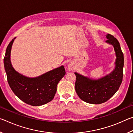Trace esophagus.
I'll return each mask as SVG.
<instances>
[{"label":"esophagus","instance_id":"1","mask_svg":"<svg viewBox=\"0 0 133 133\" xmlns=\"http://www.w3.org/2000/svg\"><path fill=\"white\" fill-rule=\"evenodd\" d=\"M68 69L69 70H73V69H74L73 65L72 64H69L68 66Z\"/></svg>","mask_w":133,"mask_h":133}]
</instances>
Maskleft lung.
I'll list each match as a JSON object with an SVG mask.
<instances>
[{"mask_svg": "<svg viewBox=\"0 0 133 133\" xmlns=\"http://www.w3.org/2000/svg\"><path fill=\"white\" fill-rule=\"evenodd\" d=\"M106 42L113 46L116 52V67L109 75L93 80L75 73L76 79L75 89L78 96L84 102L98 104L110 99L118 90L123 77L124 55L116 38L110 34L106 35Z\"/></svg>", "mask_w": 133, "mask_h": 133, "instance_id": "8db88e82", "label": "left lung"}]
</instances>
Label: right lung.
Returning a JSON list of instances; mask_svg holds the SVG:
<instances>
[{"label": "right lung", "instance_id": "obj_1", "mask_svg": "<svg viewBox=\"0 0 133 133\" xmlns=\"http://www.w3.org/2000/svg\"><path fill=\"white\" fill-rule=\"evenodd\" d=\"M15 38L7 47L4 57V66L8 82L13 93L26 104L39 106L53 100L57 85L66 74L63 66L53 69L39 77L24 76L13 69L10 62V51Z\"/></svg>", "mask_w": 133, "mask_h": 133}]
</instances>
